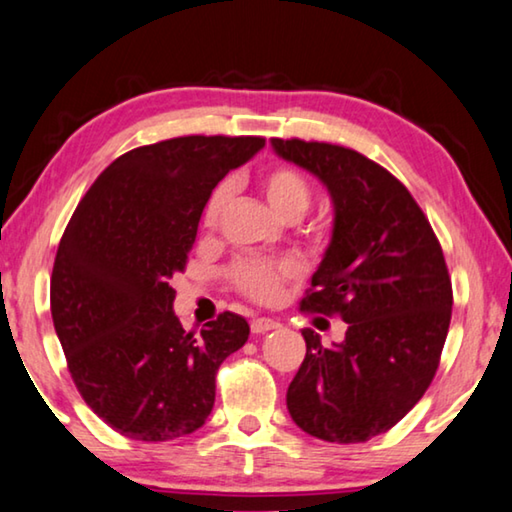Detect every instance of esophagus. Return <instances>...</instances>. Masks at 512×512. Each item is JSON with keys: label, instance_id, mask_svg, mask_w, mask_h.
Segmentation results:
<instances>
[{"label": "esophagus", "instance_id": "34e87169", "mask_svg": "<svg viewBox=\"0 0 512 512\" xmlns=\"http://www.w3.org/2000/svg\"><path fill=\"white\" fill-rule=\"evenodd\" d=\"M281 325L277 320L272 318H256L251 320V334H265V332H272V329H279Z\"/></svg>", "mask_w": 512, "mask_h": 512}]
</instances>
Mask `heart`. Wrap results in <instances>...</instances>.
<instances>
[{
	"label": "heart",
	"instance_id": "b5f03b06",
	"mask_svg": "<svg viewBox=\"0 0 512 512\" xmlns=\"http://www.w3.org/2000/svg\"><path fill=\"white\" fill-rule=\"evenodd\" d=\"M261 190L265 194L270 208L277 212L283 222H300L311 208L313 187L302 171L288 164H279L270 171H265L261 178ZM229 185L222 183L210 192L206 206H203L201 222L208 231H215L222 219L226 203H229ZM297 265L293 263H274V261H240L233 265L231 277L235 288L251 300L272 304L277 302L283 286L290 279L297 277Z\"/></svg>",
	"mask_w": 512,
	"mask_h": 512
}]
</instances>
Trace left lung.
<instances>
[{"mask_svg":"<svg viewBox=\"0 0 512 512\" xmlns=\"http://www.w3.org/2000/svg\"><path fill=\"white\" fill-rule=\"evenodd\" d=\"M272 148L318 176L334 203L332 242L300 309L348 322L332 348L304 329L288 412L311 437L368 442L396 426L437 373L453 309L444 251L407 187L366 155L302 139H272Z\"/></svg>","mask_w":512,"mask_h":512,"instance_id":"8db88e82","label":"left lung"}]
</instances>
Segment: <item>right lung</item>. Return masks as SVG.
I'll return each mask as SVG.
<instances>
[{"label":"right lung","mask_w":512,"mask_h":512,"mask_svg":"<svg viewBox=\"0 0 512 512\" xmlns=\"http://www.w3.org/2000/svg\"><path fill=\"white\" fill-rule=\"evenodd\" d=\"M263 137H176L132 148L84 194L59 242L50 309L84 403L116 432L169 442L206 423L222 361L249 338L224 311L201 334L174 313L210 192Z\"/></svg>","instance_id":"obj_1"}]
</instances>
